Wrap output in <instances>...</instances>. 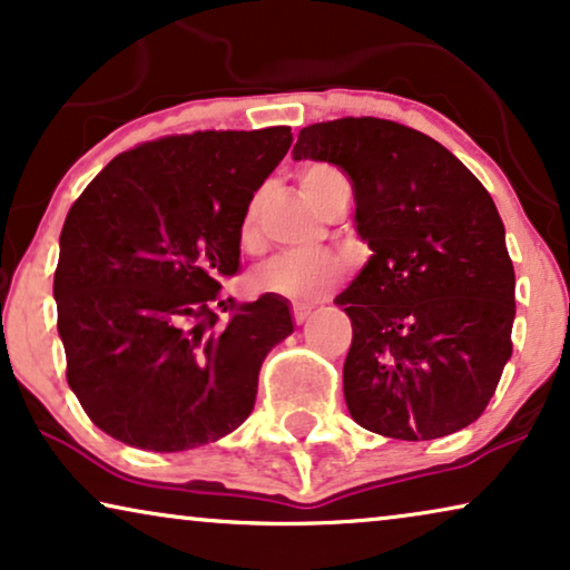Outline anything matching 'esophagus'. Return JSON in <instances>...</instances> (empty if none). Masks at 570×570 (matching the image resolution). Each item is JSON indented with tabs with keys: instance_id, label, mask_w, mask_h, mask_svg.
<instances>
[{
	"instance_id": "obj_1",
	"label": "esophagus",
	"mask_w": 570,
	"mask_h": 570,
	"mask_svg": "<svg viewBox=\"0 0 570 570\" xmlns=\"http://www.w3.org/2000/svg\"><path fill=\"white\" fill-rule=\"evenodd\" d=\"M311 311H314V306H295V308H293V318H295V324H303V322H306V318L311 316Z\"/></svg>"
}]
</instances>
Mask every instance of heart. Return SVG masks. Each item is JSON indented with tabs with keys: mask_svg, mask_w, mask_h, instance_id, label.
<instances>
[{
	"mask_svg": "<svg viewBox=\"0 0 570 570\" xmlns=\"http://www.w3.org/2000/svg\"><path fill=\"white\" fill-rule=\"evenodd\" d=\"M340 176L330 166H308L301 174V186L311 199L316 186H322L326 178ZM256 217H259V199L248 205L244 223H240V240L246 246L256 244ZM345 275V262L340 256L316 252V254H277L256 267L252 275L254 291L279 295L293 303H311L332 291Z\"/></svg>",
	"mask_w": 570,
	"mask_h": 570,
	"instance_id": "1",
	"label": "heart"
}]
</instances>
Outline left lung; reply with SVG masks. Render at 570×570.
<instances>
[{
  "mask_svg": "<svg viewBox=\"0 0 570 570\" xmlns=\"http://www.w3.org/2000/svg\"><path fill=\"white\" fill-rule=\"evenodd\" d=\"M293 158L345 170L371 248L337 295L353 322L342 368L350 415L400 441L474 423L511 357L517 316L493 197L441 142L371 116L311 124Z\"/></svg>",
  "mask_w": 570,
  "mask_h": 570,
  "instance_id": "obj_1",
  "label": "left lung"
}]
</instances>
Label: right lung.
<instances>
[{
	"instance_id": "1",
	"label": "right lung",
	"mask_w": 570,
	"mask_h": 570,
	"mask_svg": "<svg viewBox=\"0 0 570 570\" xmlns=\"http://www.w3.org/2000/svg\"><path fill=\"white\" fill-rule=\"evenodd\" d=\"M291 142V127L155 139L69 209L53 275L67 381L111 439L186 451L252 415L264 357L295 330L291 303L236 308L220 279L240 269V223Z\"/></svg>"
}]
</instances>
